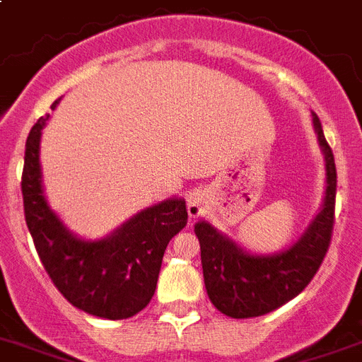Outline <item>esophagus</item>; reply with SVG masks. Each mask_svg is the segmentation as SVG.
<instances>
[{"instance_id": "obj_1", "label": "esophagus", "mask_w": 362, "mask_h": 362, "mask_svg": "<svg viewBox=\"0 0 362 362\" xmlns=\"http://www.w3.org/2000/svg\"><path fill=\"white\" fill-rule=\"evenodd\" d=\"M188 214L192 218L203 214V194L199 190L190 192V195H188Z\"/></svg>"}]
</instances>
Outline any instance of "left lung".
Listing matches in <instances>:
<instances>
[{"label":"left lung","mask_w":362,"mask_h":362,"mask_svg":"<svg viewBox=\"0 0 362 362\" xmlns=\"http://www.w3.org/2000/svg\"><path fill=\"white\" fill-rule=\"evenodd\" d=\"M313 124L325 156L327 187L320 211L293 246L273 255L250 253L210 222L195 224L206 293L215 309L226 316L244 320L273 313L309 285L327 255L334 228L337 174L332 148L325 140L316 112Z\"/></svg>","instance_id":"1"}]
</instances>
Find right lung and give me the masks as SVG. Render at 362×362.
<instances>
[{
  "instance_id": "add662e5",
  "label": "right lung",
  "mask_w": 362,
  "mask_h": 362,
  "mask_svg": "<svg viewBox=\"0 0 362 362\" xmlns=\"http://www.w3.org/2000/svg\"><path fill=\"white\" fill-rule=\"evenodd\" d=\"M46 120L48 116H41L26 138L21 179L26 226L35 250L73 307L104 320H127L154 296L168 242L187 226V203L181 197L165 199L132 215L107 237H77L49 208L42 188L39 148Z\"/></svg>"
}]
</instances>
